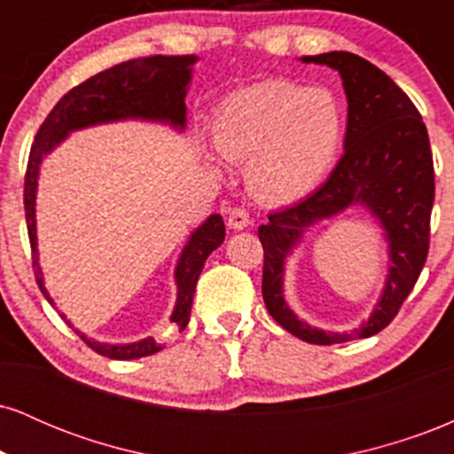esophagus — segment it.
<instances>
[{
	"label": "esophagus",
	"instance_id": "1",
	"mask_svg": "<svg viewBox=\"0 0 454 454\" xmlns=\"http://www.w3.org/2000/svg\"><path fill=\"white\" fill-rule=\"evenodd\" d=\"M249 223H252V217H249V211L243 209V207H234L228 213V228H232V231H245Z\"/></svg>",
	"mask_w": 454,
	"mask_h": 454
}]
</instances>
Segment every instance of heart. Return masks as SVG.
I'll list each match as a JSON object with an SVG mask.
<instances>
[{
	"label": "heart",
	"instance_id": "obj_1",
	"mask_svg": "<svg viewBox=\"0 0 454 454\" xmlns=\"http://www.w3.org/2000/svg\"><path fill=\"white\" fill-rule=\"evenodd\" d=\"M346 117L335 93L293 81H262L226 96L213 114V143L247 161L249 190L267 205H290L320 185L340 155Z\"/></svg>",
	"mask_w": 454,
	"mask_h": 454
}]
</instances>
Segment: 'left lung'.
Here are the masks:
<instances>
[{
  "label": "left lung",
  "mask_w": 454,
  "mask_h": 454,
  "mask_svg": "<svg viewBox=\"0 0 454 454\" xmlns=\"http://www.w3.org/2000/svg\"><path fill=\"white\" fill-rule=\"evenodd\" d=\"M301 61L340 72L348 98L346 151L325 185L299 205L270 213L269 223L258 228L264 249L262 299L275 322L294 337L333 346L387 328L414 288L429 252L434 158L423 117L380 67L346 51L301 57ZM356 204L377 217L387 237V281L367 323L354 332H322L299 321L285 303V258L314 223Z\"/></svg>",
  "instance_id": "8db88e82"
}]
</instances>
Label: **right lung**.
<instances>
[{
  "instance_id": "1",
  "label": "right lung",
  "mask_w": 454,
  "mask_h": 454,
  "mask_svg": "<svg viewBox=\"0 0 454 454\" xmlns=\"http://www.w3.org/2000/svg\"><path fill=\"white\" fill-rule=\"evenodd\" d=\"M194 55H153L129 59L123 64L108 67L100 74L87 78L76 85L55 104L53 111L44 119L35 134L29 151L27 175H25V217H27V232L31 243V260L40 290L51 305L49 293L44 288L43 269L38 262V237H35V190H38L40 164L46 155L67 138L74 129L100 123L123 121V119H143V121L168 123L184 132L187 121L185 93L192 81V66L196 64ZM226 237L222 215H209L200 226L192 232L190 241L181 252L175 269L176 281V303L170 316V322L184 331L190 322L192 301H194L196 281L200 278L205 260L213 249H217ZM66 320V316H61ZM70 325V322H67ZM81 340L98 354L114 361H129V358L149 356L161 350L153 337L134 343H100L87 340L81 331H76Z\"/></svg>"
}]
</instances>
